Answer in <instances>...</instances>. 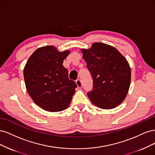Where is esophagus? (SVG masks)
I'll return each mask as SVG.
<instances>
[{"label": "esophagus", "instance_id": "esophagus-1", "mask_svg": "<svg viewBox=\"0 0 155 155\" xmlns=\"http://www.w3.org/2000/svg\"><path fill=\"white\" fill-rule=\"evenodd\" d=\"M76 85H77V86H78V88H81V87H82V84H81V80L80 79H77V80L76 81Z\"/></svg>", "mask_w": 155, "mask_h": 155}]
</instances>
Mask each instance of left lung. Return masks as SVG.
<instances>
[{
    "label": "left lung",
    "mask_w": 155,
    "mask_h": 155,
    "mask_svg": "<svg viewBox=\"0 0 155 155\" xmlns=\"http://www.w3.org/2000/svg\"><path fill=\"white\" fill-rule=\"evenodd\" d=\"M81 52L93 79V90L87 93L91 102L103 109L120 105L130 85L131 71L126 58L114 46L101 43H93Z\"/></svg>",
    "instance_id": "8db88e82"
}]
</instances>
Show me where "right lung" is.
Here are the masks:
<instances>
[{"mask_svg": "<svg viewBox=\"0 0 155 155\" xmlns=\"http://www.w3.org/2000/svg\"><path fill=\"white\" fill-rule=\"evenodd\" d=\"M70 50L59 51L54 46L37 48L24 68L26 90L35 104L48 112L61 111L69 106L77 87L68 79L63 63Z\"/></svg>", "mask_w": 155, "mask_h": 155, "instance_id": "1", "label": "right lung"}]
</instances>
